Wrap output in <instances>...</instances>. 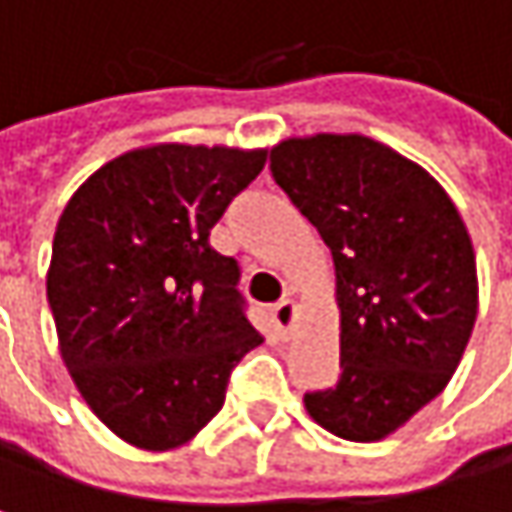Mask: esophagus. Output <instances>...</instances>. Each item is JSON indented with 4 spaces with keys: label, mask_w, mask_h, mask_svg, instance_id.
<instances>
[{
    "label": "esophagus",
    "mask_w": 512,
    "mask_h": 512,
    "mask_svg": "<svg viewBox=\"0 0 512 512\" xmlns=\"http://www.w3.org/2000/svg\"><path fill=\"white\" fill-rule=\"evenodd\" d=\"M293 320H296V305H293L290 299H281V302L272 308V323H275V329H278L281 335H287L290 326H293Z\"/></svg>",
    "instance_id": "obj_1"
}]
</instances>
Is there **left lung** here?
<instances>
[{
    "label": "left lung",
    "mask_w": 512,
    "mask_h": 512,
    "mask_svg": "<svg viewBox=\"0 0 512 512\" xmlns=\"http://www.w3.org/2000/svg\"><path fill=\"white\" fill-rule=\"evenodd\" d=\"M269 171L335 260L341 373L305 391L317 424L350 442L394 433L442 394L477 317V266L445 189L364 136L290 139Z\"/></svg>",
    "instance_id": "obj_1"
}]
</instances>
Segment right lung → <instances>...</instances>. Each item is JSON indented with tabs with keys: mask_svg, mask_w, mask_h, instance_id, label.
I'll return each instance as SVG.
<instances>
[{
	"mask_svg": "<svg viewBox=\"0 0 512 512\" xmlns=\"http://www.w3.org/2000/svg\"><path fill=\"white\" fill-rule=\"evenodd\" d=\"M263 162L266 151L201 145L130 151L94 171L58 219L47 299L61 358L94 415L136 448L192 439L263 341L240 263L210 246Z\"/></svg>",
	"mask_w": 512,
	"mask_h": 512,
	"instance_id": "right-lung-1",
	"label": "right lung"
}]
</instances>
